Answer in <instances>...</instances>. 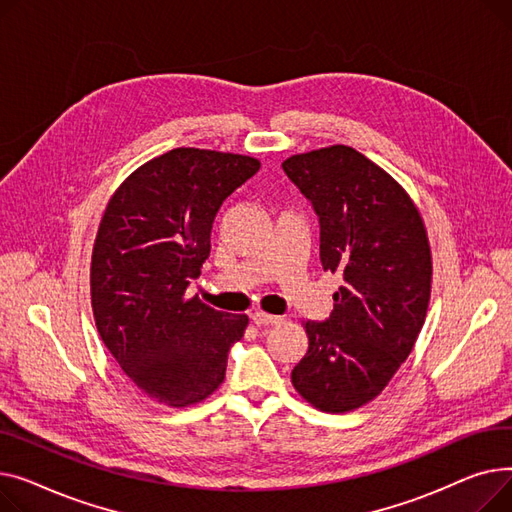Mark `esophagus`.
Returning <instances> with one entry per match:
<instances>
[{
  "mask_svg": "<svg viewBox=\"0 0 512 512\" xmlns=\"http://www.w3.org/2000/svg\"><path fill=\"white\" fill-rule=\"evenodd\" d=\"M252 320H254V324H258V326H275V324H281V322H283L281 316H273V314H266V312H254V314H252Z\"/></svg>",
  "mask_w": 512,
  "mask_h": 512,
  "instance_id": "obj_1",
  "label": "esophagus"
}]
</instances>
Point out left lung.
<instances>
[{
    "label": "left lung",
    "mask_w": 512,
    "mask_h": 512,
    "mask_svg": "<svg viewBox=\"0 0 512 512\" xmlns=\"http://www.w3.org/2000/svg\"><path fill=\"white\" fill-rule=\"evenodd\" d=\"M314 206L320 262L343 285L324 322L308 320V351L295 390L320 411H353L376 399L424 326L432 254L422 215L382 167L335 144L283 161Z\"/></svg>",
    "instance_id": "left-lung-1"
}]
</instances>
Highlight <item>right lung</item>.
<instances>
[{
	"label": "right lung",
	"instance_id": "add662e5",
	"mask_svg": "<svg viewBox=\"0 0 512 512\" xmlns=\"http://www.w3.org/2000/svg\"><path fill=\"white\" fill-rule=\"evenodd\" d=\"M258 169L246 155L173 148L126 177L105 208L90 262L97 330L126 376L163 405L213 395L244 337L246 314L186 291L210 254L221 204Z\"/></svg>",
	"mask_w": 512,
	"mask_h": 512
}]
</instances>
